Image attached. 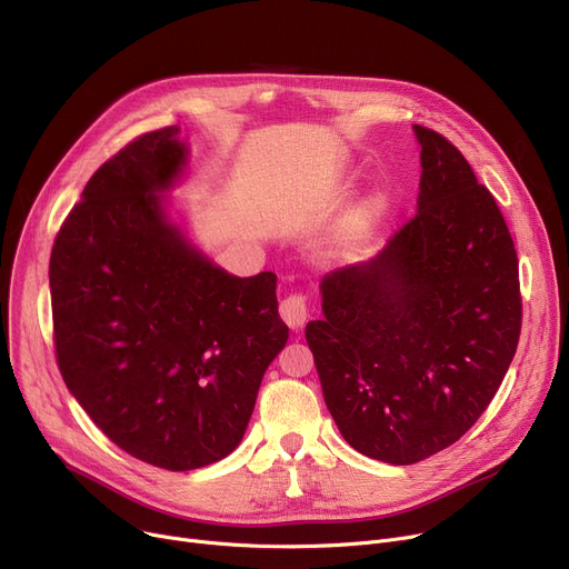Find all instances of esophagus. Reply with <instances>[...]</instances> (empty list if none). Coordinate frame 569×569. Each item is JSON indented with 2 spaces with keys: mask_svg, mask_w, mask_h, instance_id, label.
Wrapping results in <instances>:
<instances>
[{
  "mask_svg": "<svg viewBox=\"0 0 569 569\" xmlns=\"http://www.w3.org/2000/svg\"><path fill=\"white\" fill-rule=\"evenodd\" d=\"M279 313L283 318V322L290 327V330H302L309 320V309L302 295H290L281 302Z\"/></svg>",
  "mask_w": 569,
  "mask_h": 569,
  "instance_id": "esophagus-1",
  "label": "esophagus"
}]
</instances>
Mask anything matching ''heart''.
Instances as JSON below:
<instances>
[{"label": "heart", "mask_w": 569, "mask_h": 569, "mask_svg": "<svg viewBox=\"0 0 569 569\" xmlns=\"http://www.w3.org/2000/svg\"><path fill=\"white\" fill-rule=\"evenodd\" d=\"M385 207H387V196L378 191V193H371L360 207L355 209L335 239L337 256L341 258L352 256L369 242L376 226L380 223V217L385 214Z\"/></svg>", "instance_id": "1"}]
</instances>
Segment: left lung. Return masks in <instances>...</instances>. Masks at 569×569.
<instances>
[{"instance_id":"8db88e82","label":"left lung","mask_w":569,"mask_h":569,"mask_svg":"<svg viewBox=\"0 0 569 569\" xmlns=\"http://www.w3.org/2000/svg\"><path fill=\"white\" fill-rule=\"evenodd\" d=\"M420 142L417 214L369 262L320 279L307 343L327 410L357 452L408 466L487 410L521 332L519 260L493 196L440 133Z\"/></svg>"}]
</instances>
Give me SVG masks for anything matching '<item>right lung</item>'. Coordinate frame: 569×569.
Instances as JSON below:
<instances>
[{
	"mask_svg": "<svg viewBox=\"0 0 569 569\" xmlns=\"http://www.w3.org/2000/svg\"><path fill=\"white\" fill-rule=\"evenodd\" d=\"M189 157L179 127L127 144L89 179L50 256L69 392L117 447L174 472L242 442L288 341L277 274H228L170 217Z\"/></svg>",
	"mask_w": 569,
	"mask_h": 569,
	"instance_id": "obj_1",
	"label": "right lung"
}]
</instances>
